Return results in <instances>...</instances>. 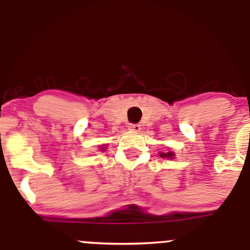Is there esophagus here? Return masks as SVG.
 <instances>
[{
  "label": "esophagus",
  "instance_id": "1",
  "mask_svg": "<svg viewBox=\"0 0 250 250\" xmlns=\"http://www.w3.org/2000/svg\"><path fill=\"white\" fill-rule=\"evenodd\" d=\"M128 129L132 130V132H140L142 127H140V125H128Z\"/></svg>",
  "mask_w": 250,
  "mask_h": 250
}]
</instances>
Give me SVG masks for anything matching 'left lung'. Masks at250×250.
Instances as JSON below:
<instances>
[{"label":"left lung","mask_w":250,"mask_h":250,"mask_svg":"<svg viewBox=\"0 0 250 250\" xmlns=\"http://www.w3.org/2000/svg\"><path fill=\"white\" fill-rule=\"evenodd\" d=\"M160 156L161 157H167V159H173L174 157V154L172 151H168V152H160Z\"/></svg>","instance_id":"left-lung-1"}]
</instances>
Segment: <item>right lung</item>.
I'll return each instance as SVG.
<instances>
[{
    "label": "right lung",
    "mask_w": 250,
    "mask_h": 250,
    "mask_svg": "<svg viewBox=\"0 0 250 250\" xmlns=\"http://www.w3.org/2000/svg\"><path fill=\"white\" fill-rule=\"evenodd\" d=\"M101 150H105V147H103V149H101Z\"/></svg>",
    "instance_id": "obj_1"
}]
</instances>
